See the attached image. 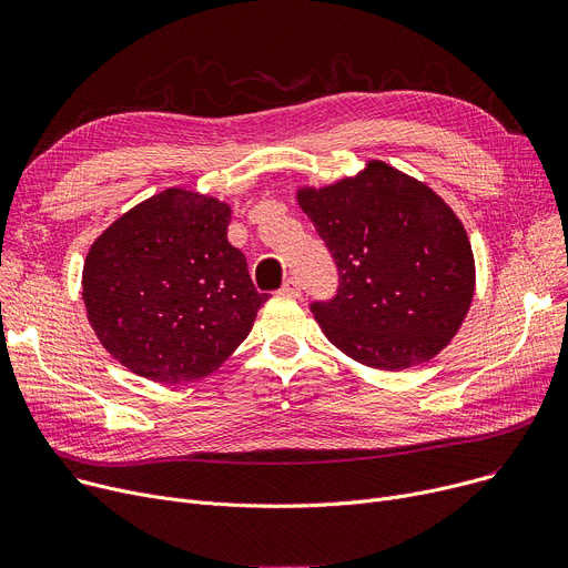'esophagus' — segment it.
<instances>
[{"label":"esophagus","instance_id":"34e87169","mask_svg":"<svg viewBox=\"0 0 568 568\" xmlns=\"http://www.w3.org/2000/svg\"><path fill=\"white\" fill-rule=\"evenodd\" d=\"M281 294H285V296H300L302 294V285H300V281L296 278H285L283 281V285H281Z\"/></svg>","mask_w":568,"mask_h":568}]
</instances>
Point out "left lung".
Segmentation results:
<instances>
[{
  "mask_svg": "<svg viewBox=\"0 0 568 568\" xmlns=\"http://www.w3.org/2000/svg\"><path fill=\"white\" fill-rule=\"evenodd\" d=\"M300 204L336 262V294L311 311L341 352L403 371L452 341L471 304L474 257L442 197L373 161L359 176L300 191Z\"/></svg>",
  "mask_w": 568,
  "mask_h": 568,
  "instance_id": "obj_1",
  "label": "left lung"
}]
</instances>
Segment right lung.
<instances>
[{
  "label": "right lung",
  "mask_w": 568,
  "mask_h": 568,
  "mask_svg": "<svg viewBox=\"0 0 568 568\" xmlns=\"http://www.w3.org/2000/svg\"><path fill=\"white\" fill-rule=\"evenodd\" d=\"M230 206L168 189L114 221L82 272L87 317L133 373L186 382L219 368L251 334L257 292L227 242Z\"/></svg>",
  "instance_id": "right-lung-1"
}]
</instances>
